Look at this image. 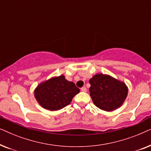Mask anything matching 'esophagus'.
<instances>
[{"label": "esophagus", "instance_id": "34e87169", "mask_svg": "<svg viewBox=\"0 0 151 151\" xmlns=\"http://www.w3.org/2000/svg\"><path fill=\"white\" fill-rule=\"evenodd\" d=\"M81 91L82 92H86V88L84 86V87H82L81 88Z\"/></svg>", "mask_w": 151, "mask_h": 151}]
</instances>
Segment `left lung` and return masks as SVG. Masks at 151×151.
<instances>
[{
  "mask_svg": "<svg viewBox=\"0 0 151 151\" xmlns=\"http://www.w3.org/2000/svg\"><path fill=\"white\" fill-rule=\"evenodd\" d=\"M90 96L99 109L112 111L120 107L128 95L124 82L109 75L96 74L89 80Z\"/></svg>",
  "mask_w": 151,
  "mask_h": 151,
  "instance_id": "obj_1",
  "label": "left lung"
}]
</instances>
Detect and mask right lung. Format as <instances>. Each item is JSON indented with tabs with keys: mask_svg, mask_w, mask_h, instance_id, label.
I'll use <instances>...</instances> for the list:
<instances>
[{
	"mask_svg": "<svg viewBox=\"0 0 151 151\" xmlns=\"http://www.w3.org/2000/svg\"><path fill=\"white\" fill-rule=\"evenodd\" d=\"M80 89L65 76L51 78L41 82L34 91V96L38 104L49 111H58L71 102Z\"/></svg>",
	"mask_w": 151,
	"mask_h": 151,
	"instance_id": "add662e5",
	"label": "right lung"
}]
</instances>
